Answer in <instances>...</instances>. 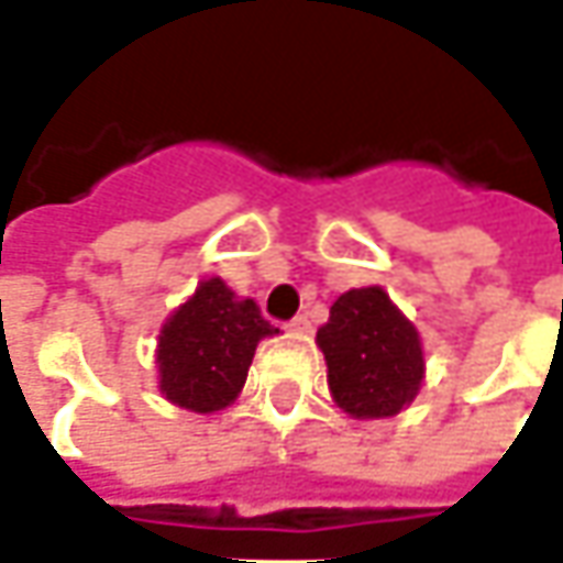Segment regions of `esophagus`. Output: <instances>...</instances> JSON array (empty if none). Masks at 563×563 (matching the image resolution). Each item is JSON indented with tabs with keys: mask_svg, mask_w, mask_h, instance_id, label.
Listing matches in <instances>:
<instances>
[{
	"mask_svg": "<svg viewBox=\"0 0 563 563\" xmlns=\"http://www.w3.org/2000/svg\"><path fill=\"white\" fill-rule=\"evenodd\" d=\"M289 330H296V333H308V330H311V320H308V314H296V318L289 320Z\"/></svg>",
	"mask_w": 563,
	"mask_h": 563,
	"instance_id": "1",
	"label": "esophagus"
}]
</instances>
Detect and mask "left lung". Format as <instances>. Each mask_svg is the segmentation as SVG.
Here are the masks:
<instances>
[{"label":"left lung","mask_w":563,"mask_h":563,"mask_svg":"<svg viewBox=\"0 0 563 563\" xmlns=\"http://www.w3.org/2000/svg\"><path fill=\"white\" fill-rule=\"evenodd\" d=\"M318 345L330 393L352 417L398 415L420 389L417 330L379 286L342 292L318 330Z\"/></svg>","instance_id":"obj_1"}]
</instances>
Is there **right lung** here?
I'll return each instance as SVG.
<instances>
[{
  "mask_svg": "<svg viewBox=\"0 0 563 563\" xmlns=\"http://www.w3.org/2000/svg\"><path fill=\"white\" fill-rule=\"evenodd\" d=\"M274 333L280 330L262 318L255 301H240L218 277L199 283L162 330V393L196 415L221 411L240 396L258 340Z\"/></svg>",
  "mask_w": 563,
  "mask_h": 563,
  "instance_id": "right-lung-1",
  "label": "right lung"
}]
</instances>
